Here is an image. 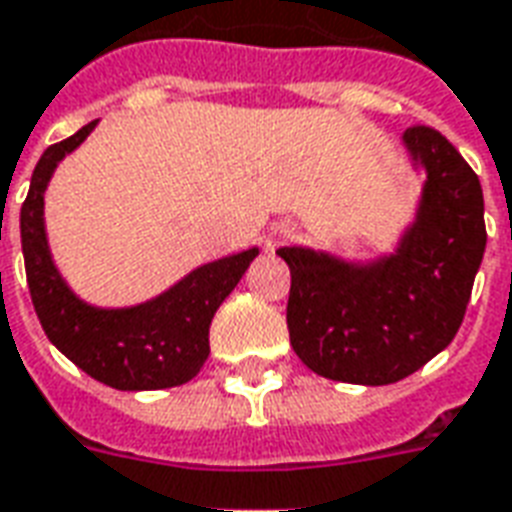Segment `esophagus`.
<instances>
[{
  "mask_svg": "<svg viewBox=\"0 0 512 512\" xmlns=\"http://www.w3.org/2000/svg\"><path fill=\"white\" fill-rule=\"evenodd\" d=\"M294 234H297V229H294V224H278V226H272V232H270V240H267V245H283V242L288 240H294Z\"/></svg>",
  "mask_w": 512,
  "mask_h": 512,
  "instance_id": "34e87169",
  "label": "esophagus"
}]
</instances>
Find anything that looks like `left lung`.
<instances>
[{
	"label": "left lung",
	"instance_id": "1",
	"mask_svg": "<svg viewBox=\"0 0 512 512\" xmlns=\"http://www.w3.org/2000/svg\"><path fill=\"white\" fill-rule=\"evenodd\" d=\"M402 145L426 178L394 251L364 261L302 245L278 251L291 270V348L329 380L388 386L421 370L459 332L483 261L478 175L429 126H410Z\"/></svg>",
	"mask_w": 512,
	"mask_h": 512
}]
</instances>
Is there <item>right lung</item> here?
I'll use <instances>...</instances> for the list:
<instances>
[{"instance_id":"1","label":"right lung","mask_w":512,"mask_h":512,"mask_svg":"<svg viewBox=\"0 0 512 512\" xmlns=\"http://www.w3.org/2000/svg\"><path fill=\"white\" fill-rule=\"evenodd\" d=\"M99 121L42 153L21 207V248L26 280L42 329L72 364L118 391L183 386L210 356V324L259 248L207 261L197 270L129 307H99L80 299L56 267L45 232V191L59 161L78 151Z\"/></svg>"}]
</instances>
